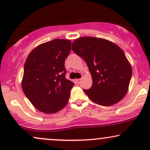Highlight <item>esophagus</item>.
<instances>
[{
    "label": "esophagus",
    "mask_w": 150,
    "mask_h": 150,
    "mask_svg": "<svg viewBox=\"0 0 150 150\" xmlns=\"http://www.w3.org/2000/svg\"><path fill=\"white\" fill-rule=\"evenodd\" d=\"M76 83L77 84H80L81 83V81H82V80H81V79H77L76 80Z\"/></svg>",
    "instance_id": "1"
}]
</instances>
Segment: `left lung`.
<instances>
[{
  "label": "left lung",
  "instance_id": "8db88e82",
  "mask_svg": "<svg viewBox=\"0 0 150 150\" xmlns=\"http://www.w3.org/2000/svg\"><path fill=\"white\" fill-rule=\"evenodd\" d=\"M72 49L85 60L92 75V87L84 89L91 100L101 106H111L125 97L132 68L119 46L104 39L82 37L74 41Z\"/></svg>",
  "mask_w": 150,
  "mask_h": 150
}]
</instances>
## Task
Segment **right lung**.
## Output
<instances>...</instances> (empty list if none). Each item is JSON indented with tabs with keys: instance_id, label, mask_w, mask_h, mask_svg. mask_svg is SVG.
I'll use <instances>...</instances> for the list:
<instances>
[{
	"instance_id": "obj_1",
	"label": "right lung",
	"mask_w": 150,
	"mask_h": 150,
	"mask_svg": "<svg viewBox=\"0 0 150 150\" xmlns=\"http://www.w3.org/2000/svg\"><path fill=\"white\" fill-rule=\"evenodd\" d=\"M70 50V40L56 39L37 46L27 56L22 88L32 105L42 112L56 113L68 104L74 85L65 77V60Z\"/></svg>"
}]
</instances>
